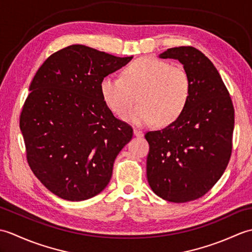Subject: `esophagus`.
Wrapping results in <instances>:
<instances>
[{
	"mask_svg": "<svg viewBox=\"0 0 252 252\" xmlns=\"http://www.w3.org/2000/svg\"><path fill=\"white\" fill-rule=\"evenodd\" d=\"M133 133H134V135H135L136 137H142V136L144 135V132L141 131V130H138V129H134V131H133Z\"/></svg>",
	"mask_w": 252,
	"mask_h": 252,
	"instance_id": "obj_1",
	"label": "esophagus"
}]
</instances>
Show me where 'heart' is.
<instances>
[{"instance_id": "obj_1", "label": "heart", "mask_w": 252, "mask_h": 252, "mask_svg": "<svg viewBox=\"0 0 252 252\" xmlns=\"http://www.w3.org/2000/svg\"><path fill=\"white\" fill-rule=\"evenodd\" d=\"M137 92L140 103L130 111ZM100 93L112 112L126 114L122 117L126 121L138 126L158 120L168 125L178 119L189 103L190 80L182 67L155 57H143L130 63L122 78L115 74L104 77Z\"/></svg>"}]
</instances>
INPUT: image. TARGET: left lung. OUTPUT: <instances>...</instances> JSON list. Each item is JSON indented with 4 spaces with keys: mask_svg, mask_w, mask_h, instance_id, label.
<instances>
[{
    "mask_svg": "<svg viewBox=\"0 0 252 252\" xmlns=\"http://www.w3.org/2000/svg\"><path fill=\"white\" fill-rule=\"evenodd\" d=\"M159 57L183 65L190 80V95L178 119L145 134L149 144L147 181L162 199L187 202L210 190L227 167L234 107L220 73L200 51L172 47Z\"/></svg>",
    "mask_w": 252,
    "mask_h": 252,
    "instance_id": "1",
    "label": "left lung"
}]
</instances>
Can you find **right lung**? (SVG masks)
Listing matches in <instances>:
<instances>
[{
    "label": "right lung",
    "mask_w": 252,
    "mask_h": 252,
    "mask_svg": "<svg viewBox=\"0 0 252 252\" xmlns=\"http://www.w3.org/2000/svg\"><path fill=\"white\" fill-rule=\"evenodd\" d=\"M132 58L73 44L52 54L32 80L19 120L27 160L41 183L63 199L99 194L131 141L132 127L112 115L100 82Z\"/></svg>",
    "instance_id": "right-lung-1"
}]
</instances>
